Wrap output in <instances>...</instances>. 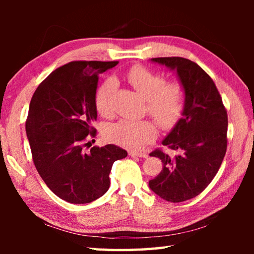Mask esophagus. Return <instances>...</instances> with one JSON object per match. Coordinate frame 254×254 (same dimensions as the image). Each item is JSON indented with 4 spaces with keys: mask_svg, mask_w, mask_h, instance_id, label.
<instances>
[{
    "mask_svg": "<svg viewBox=\"0 0 254 254\" xmlns=\"http://www.w3.org/2000/svg\"><path fill=\"white\" fill-rule=\"evenodd\" d=\"M130 156L132 157V158H147L148 157V154L147 153H144V152H135V151H131L130 153Z\"/></svg>",
    "mask_w": 254,
    "mask_h": 254,
    "instance_id": "obj_1",
    "label": "esophagus"
}]
</instances>
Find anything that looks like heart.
I'll return each mask as SVG.
<instances>
[{"label": "heart", "mask_w": 254, "mask_h": 254, "mask_svg": "<svg viewBox=\"0 0 254 254\" xmlns=\"http://www.w3.org/2000/svg\"><path fill=\"white\" fill-rule=\"evenodd\" d=\"M133 88L147 100V109L156 121L163 127H169L178 121L183 113L185 96L182 85L177 81L166 83L165 76L147 68L135 66L127 74ZM115 91V81L107 79L98 87L95 94V106L98 113L109 115L111 98ZM156 127L152 122L120 120L107 127L106 135L120 145L139 149L153 139Z\"/></svg>", "instance_id": "1"}]
</instances>
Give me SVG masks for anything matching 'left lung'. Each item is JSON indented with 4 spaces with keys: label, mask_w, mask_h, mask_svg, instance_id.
Wrapping results in <instances>:
<instances>
[{
    "label": "left lung",
    "mask_w": 254,
    "mask_h": 254,
    "mask_svg": "<svg viewBox=\"0 0 254 254\" xmlns=\"http://www.w3.org/2000/svg\"><path fill=\"white\" fill-rule=\"evenodd\" d=\"M177 71L185 92L182 118L162 140L176 152L150 153L161 159L162 170L149 182L151 190L167 201L194 198L212 182L227 147V113L213 79L196 63L182 57L152 58Z\"/></svg>",
    "instance_id": "1"
}]
</instances>
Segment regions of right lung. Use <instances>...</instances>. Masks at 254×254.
I'll return each mask as SVG.
<instances>
[{
	"label": "right lung",
	"instance_id": "add662e5",
	"mask_svg": "<svg viewBox=\"0 0 254 254\" xmlns=\"http://www.w3.org/2000/svg\"><path fill=\"white\" fill-rule=\"evenodd\" d=\"M118 64L68 63L38 86L30 102L25 131L33 163L50 190L68 203L87 204L104 195L114 161L127 156L114 144L85 151L96 135L98 75Z\"/></svg>",
	"mask_w": 254,
	"mask_h": 254
}]
</instances>
